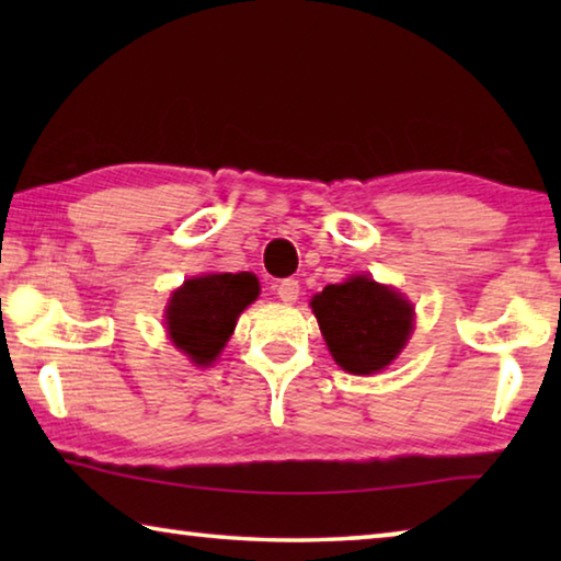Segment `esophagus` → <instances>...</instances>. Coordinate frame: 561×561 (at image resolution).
<instances>
[{
  "label": "esophagus",
  "mask_w": 561,
  "mask_h": 561,
  "mask_svg": "<svg viewBox=\"0 0 561 561\" xmlns=\"http://www.w3.org/2000/svg\"><path fill=\"white\" fill-rule=\"evenodd\" d=\"M277 297L284 301V304H291L299 299V282L297 279H282L277 284Z\"/></svg>",
  "instance_id": "obj_1"
}]
</instances>
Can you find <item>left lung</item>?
Returning a JSON list of instances; mask_svg holds the SVG:
<instances>
[{"label": "left lung", "mask_w": 561, "mask_h": 561, "mask_svg": "<svg viewBox=\"0 0 561 561\" xmlns=\"http://www.w3.org/2000/svg\"><path fill=\"white\" fill-rule=\"evenodd\" d=\"M321 336L336 364L348 374L383 371L413 334V304L366 274L327 284L311 299Z\"/></svg>", "instance_id": "obj_1"}]
</instances>
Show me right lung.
Returning a JSON list of instances; mask_svg holds the SVG:
<instances>
[{"label": "right lung", "mask_w": 561, "mask_h": 561, "mask_svg": "<svg viewBox=\"0 0 561 561\" xmlns=\"http://www.w3.org/2000/svg\"><path fill=\"white\" fill-rule=\"evenodd\" d=\"M257 297L260 282L252 272L187 279L165 307L168 336L195 366H210L230 341L237 319Z\"/></svg>", "instance_id": "obj_1"}]
</instances>
